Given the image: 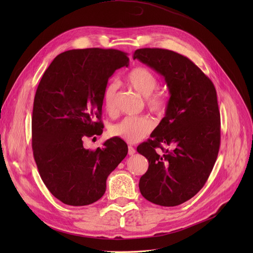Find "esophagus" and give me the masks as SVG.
<instances>
[{
	"mask_svg": "<svg viewBox=\"0 0 253 253\" xmlns=\"http://www.w3.org/2000/svg\"><path fill=\"white\" fill-rule=\"evenodd\" d=\"M135 152H136L135 149L133 147H131V145H129V147H128V154L130 156H133L135 154Z\"/></svg>",
	"mask_w": 253,
	"mask_h": 253,
	"instance_id": "1",
	"label": "esophagus"
}]
</instances>
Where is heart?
<instances>
[{
  "label": "heart",
  "instance_id": "heart-1",
  "mask_svg": "<svg viewBox=\"0 0 253 253\" xmlns=\"http://www.w3.org/2000/svg\"><path fill=\"white\" fill-rule=\"evenodd\" d=\"M126 81L139 94L147 97L145 103L151 112L158 116L165 114L168 106V95L165 91L156 89L159 79L155 73L143 66H135L126 75ZM117 83L112 82L103 90V105L111 115L117 111ZM154 128L155 122L148 116L126 117L121 122L114 125L111 132L114 136L129 143H134L144 139Z\"/></svg>",
  "mask_w": 253,
  "mask_h": 253
}]
</instances>
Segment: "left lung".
<instances>
[{
	"mask_svg": "<svg viewBox=\"0 0 253 253\" xmlns=\"http://www.w3.org/2000/svg\"><path fill=\"white\" fill-rule=\"evenodd\" d=\"M133 58L162 75L170 92L165 117L152 138L137 147L149 161L139 190L154 204L177 206L204 187L215 164L220 145L216 90L191 59L174 51L141 48Z\"/></svg>",
	"mask_w": 253,
	"mask_h": 253,
	"instance_id": "8db88e82",
	"label": "left lung"
}]
</instances>
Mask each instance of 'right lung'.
I'll return each mask as SVG.
<instances>
[{
    "label": "right lung",
    "mask_w": 253,
    "mask_h": 253,
    "mask_svg": "<svg viewBox=\"0 0 253 253\" xmlns=\"http://www.w3.org/2000/svg\"><path fill=\"white\" fill-rule=\"evenodd\" d=\"M129 65L116 49H75L57 55L36 91L32 147L40 176L59 201L85 206L103 196L106 178L128 153L119 137L87 150V137L102 133V95L109 79Z\"/></svg>",
    "instance_id": "right-lung-1"
}]
</instances>
